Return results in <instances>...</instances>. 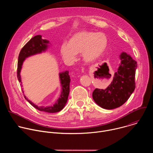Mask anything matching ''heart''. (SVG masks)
Masks as SVG:
<instances>
[{
    "instance_id": "1",
    "label": "heart",
    "mask_w": 153,
    "mask_h": 153,
    "mask_svg": "<svg viewBox=\"0 0 153 153\" xmlns=\"http://www.w3.org/2000/svg\"><path fill=\"white\" fill-rule=\"evenodd\" d=\"M108 38L103 33L81 31L73 35L68 43H63L60 51L63 59L67 63L74 62L77 55L82 53L83 60L91 63L97 60L105 51Z\"/></svg>"
}]
</instances>
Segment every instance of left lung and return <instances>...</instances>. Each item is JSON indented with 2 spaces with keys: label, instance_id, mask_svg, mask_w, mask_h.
<instances>
[{
  "label": "left lung",
  "instance_id": "left-lung-1",
  "mask_svg": "<svg viewBox=\"0 0 153 153\" xmlns=\"http://www.w3.org/2000/svg\"><path fill=\"white\" fill-rule=\"evenodd\" d=\"M119 59L120 64L110 85L105 90L96 88L93 93L96 103L106 110H112L124 104L136 87L137 62L125 52L121 53Z\"/></svg>",
  "mask_w": 153,
  "mask_h": 153
}]
</instances>
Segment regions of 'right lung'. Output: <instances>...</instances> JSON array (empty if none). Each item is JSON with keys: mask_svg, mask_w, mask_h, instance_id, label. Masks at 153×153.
Returning a JSON list of instances; mask_svg holds the SVG:
<instances>
[{"mask_svg": "<svg viewBox=\"0 0 153 153\" xmlns=\"http://www.w3.org/2000/svg\"><path fill=\"white\" fill-rule=\"evenodd\" d=\"M50 43L49 40L47 39H43L41 35H37L33 38H31L27 43L22 48L18 57V63H17V79L21 83V86L22 87V80L20 76V71L22 68L23 63L25 60L32 56L41 54L43 52H45L48 47H50ZM59 79L61 86V93L59 96V97L56 101L55 103L51 106H37L34 104L31 100H30L25 96L24 97L25 99L37 110L47 112L49 113H54L61 111L66 105L68 95L70 93V83L71 79L69 76V71H65L62 73H59ZM23 93H24L22 90Z\"/></svg>", "mask_w": 153, "mask_h": 153, "instance_id": "obj_1", "label": "right lung"}]
</instances>
